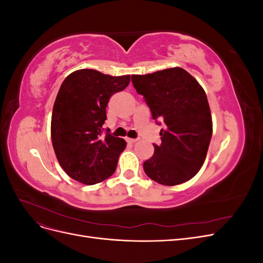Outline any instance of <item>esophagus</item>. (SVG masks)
<instances>
[{"label": "esophagus", "mask_w": 263, "mask_h": 263, "mask_svg": "<svg viewBox=\"0 0 263 263\" xmlns=\"http://www.w3.org/2000/svg\"><path fill=\"white\" fill-rule=\"evenodd\" d=\"M126 141L128 142V144H135V142H137V139H134V138H127Z\"/></svg>", "instance_id": "obj_1"}]
</instances>
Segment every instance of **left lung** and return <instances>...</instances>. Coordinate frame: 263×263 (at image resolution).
<instances>
[{
  "label": "left lung",
  "mask_w": 263,
  "mask_h": 263,
  "mask_svg": "<svg viewBox=\"0 0 263 263\" xmlns=\"http://www.w3.org/2000/svg\"><path fill=\"white\" fill-rule=\"evenodd\" d=\"M151 115L164 123L161 144L144 162L147 176L162 185L192 179L205 161L213 134L208 97L201 84L180 67L145 76H132Z\"/></svg>",
  "instance_id": "obj_1"
}]
</instances>
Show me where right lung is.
Wrapping results in <instances>:
<instances>
[{
    "label": "right lung",
    "instance_id": "add662e5",
    "mask_svg": "<svg viewBox=\"0 0 263 263\" xmlns=\"http://www.w3.org/2000/svg\"><path fill=\"white\" fill-rule=\"evenodd\" d=\"M129 82L130 76L112 77L93 69L77 70L62 82L52 109L51 141L70 178L92 185L115 172L126 141L108 130L103 136L102 126L110 97Z\"/></svg>",
    "mask_w": 263,
    "mask_h": 263
}]
</instances>
